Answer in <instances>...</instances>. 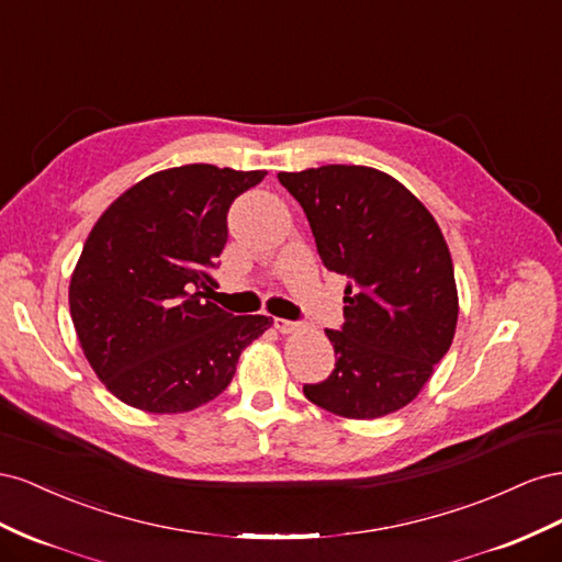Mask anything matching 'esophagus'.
I'll list each match as a JSON object with an SVG mask.
<instances>
[{
  "label": "esophagus",
  "mask_w": 562,
  "mask_h": 562,
  "mask_svg": "<svg viewBox=\"0 0 562 562\" xmlns=\"http://www.w3.org/2000/svg\"><path fill=\"white\" fill-rule=\"evenodd\" d=\"M272 325H276V329L282 331V334H290L299 327L296 323H292V319H284V317H276V319H272Z\"/></svg>",
  "instance_id": "obj_1"
}]
</instances>
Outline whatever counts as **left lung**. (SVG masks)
<instances>
[{"mask_svg": "<svg viewBox=\"0 0 562 562\" xmlns=\"http://www.w3.org/2000/svg\"><path fill=\"white\" fill-rule=\"evenodd\" d=\"M319 259L348 278L346 323L327 329L336 364L303 393L348 419H376L416 397L450 350L459 301L436 218L389 173L325 165L282 171Z\"/></svg>", "mask_w": 562, "mask_h": 562, "instance_id": "1", "label": "left lung"}]
</instances>
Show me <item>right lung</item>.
Masks as SVG:
<instances>
[{
	"instance_id": "add662e5",
	"label": "right lung",
	"mask_w": 562,
	"mask_h": 562,
	"mask_svg": "<svg viewBox=\"0 0 562 562\" xmlns=\"http://www.w3.org/2000/svg\"><path fill=\"white\" fill-rule=\"evenodd\" d=\"M266 171L186 165L108 206L70 280V315L105 389L153 414L190 412L228 389L266 315L206 301L228 243V210Z\"/></svg>"
}]
</instances>
